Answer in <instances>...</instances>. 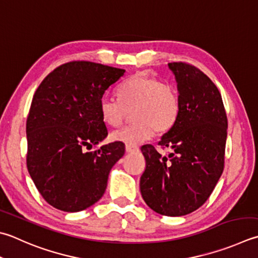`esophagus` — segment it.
<instances>
[{
	"instance_id": "1",
	"label": "esophagus",
	"mask_w": 258,
	"mask_h": 258,
	"mask_svg": "<svg viewBox=\"0 0 258 258\" xmlns=\"http://www.w3.org/2000/svg\"><path fill=\"white\" fill-rule=\"evenodd\" d=\"M125 152H127V153H138L139 148L137 147V146L125 145Z\"/></svg>"
}]
</instances>
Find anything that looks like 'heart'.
Instances as JSON below:
<instances>
[{
  "instance_id": "b5f03b06",
  "label": "heart",
  "mask_w": 258,
  "mask_h": 258,
  "mask_svg": "<svg viewBox=\"0 0 258 258\" xmlns=\"http://www.w3.org/2000/svg\"><path fill=\"white\" fill-rule=\"evenodd\" d=\"M119 100L103 96L100 100L102 120L119 127L131 112L134 123L113 131V142L137 145L157 134L167 133L176 122L181 109L177 90L147 73H137L119 87Z\"/></svg>"
}]
</instances>
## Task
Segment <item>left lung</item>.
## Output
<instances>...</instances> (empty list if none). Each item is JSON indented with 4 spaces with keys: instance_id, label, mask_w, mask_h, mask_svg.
I'll return each mask as SVG.
<instances>
[{
    "instance_id": "8db88e82",
    "label": "left lung",
    "mask_w": 258,
    "mask_h": 258,
    "mask_svg": "<svg viewBox=\"0 0 258 258\" xmlns=\"http://www.w3.org/2000/svg\"><path fill=\"white\" fill-rule=\"evenodd\" d=\"M168 67L176 80L181 109L158 145L173 153L162 156L154 146H143L146 169L140 192L155 212L181 217L200 208L219 181L228 121L220 92L205 73L182 61Z\"/></svg>"
}]
</instances>
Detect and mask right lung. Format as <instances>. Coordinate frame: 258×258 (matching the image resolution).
I'll return each mask as SVG.
<instances>
[{
	"label": "right lung",
	"mask_w": 258,
	"mask_h": 258,
	"mask_svg": "<svg viewBox=\"0 0 258 258\" xmlns=\"http://www.w3.org/2000/svg\"><path fill=\"white\" fill-rule=\"evenodd\" d=\"M124 72L70 61L48 74L33 95L27 119V167L39 193L58 210L77 212L98 202L111 168L123 156L124 145L119 142L90 149L108 136L100 100Z\"/></svg>",
	"instance_id": "obj_1"
}]
</instances>
